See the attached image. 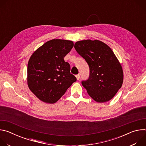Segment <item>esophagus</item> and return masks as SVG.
<instances>
[{"label":"esophagus","mask_w":146,"mask_h":146,"mask_svg":"<svg viewBox=\"0 0 146 146\" xmlns=\"http://www.w3.org/2000/svg\"><path fill=\"white\" fill-rule=\"evenodd\" d=\"M76 77L77 80H78L80 79V74H77V75H76Z\"/></svg>","instance_id":"34e87169"}]
</instances>
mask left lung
<instances>
[{
	"label": "left lung",
	"instance_id": "obj_1",
	"mask_svg": "<svg viewBox=\"0 0 146 146\" xmlns=\"http://www.w3.org/2000/svg\"><path fill=\"white\" fill-rule=\"evenodd\" d=\"M74 48L90 68L89 78L81 81L88 95L99 103L111 100L121 87L123 77L122 66L113 51L98 40L77 41Z\"/></svg>",
	"mask_w": 146,
	"mask_h": 146
}]
</instances>
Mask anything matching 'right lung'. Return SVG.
Returning <instances> with one entry per match:
<instances>
[{
    "label": "right lung",
    "instance_id": "obj_1",
    "mask_svg": "<svg viewBox=\"0 0 146 146\" xmlns=\"http://www.w3.org/2000/svg\"><path fill=\"white\" fill-rule=\"evenodd\" d=\"M72 41L52 39L39 47L28 64V85L40 100L54 103L76 81L64 57L70 51Z\"/></svg>",
    "mask_w": 146,
    "mask_h": 146
}]
</instances>
